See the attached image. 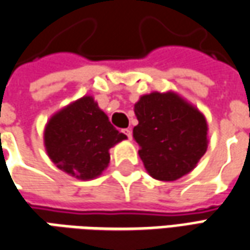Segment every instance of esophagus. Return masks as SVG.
I'll return each mask as SVG.
<instances>
[{"label":"esophagus","instance_id":"1","mask_svg":"<svg viewBox=\"0 0 250 250\" xmlns=\"http://www.w3.org/2000/svg\"><path fill=\"white\" fill-rule=\"evenodd\" d=\"M121 132L124 134H126V137H128L129 140H132V130H130V129H122Z\"/></svg>","mask_w":250,"mask_h":250}]
</instances>
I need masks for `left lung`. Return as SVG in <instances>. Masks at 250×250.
Masks as SVG:
<instances>
[{
  "mask_svg": "<svg viewBox=\"0 0 250 250\" xmlns=\"http://www.w3.org/2000/svg\"><path fill=\"white\" fill-rule=\"evenodd\" d=\"M133 137L152 178L172 182L196 167L207 149V122L195 106L172 91L143 95L134 105Z\"/></svg>",
  "mask_w": 250,
  "mask_h": 250,
  "instance_id": "left-lung-1",
  "label": "left lung"
}]
</instances>
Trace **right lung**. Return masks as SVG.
<instances>
[{
	"instance_id": "right-lung-1",
	"label": "right lung",
	"mask_w": 250,
	"mask_h": 250,
	"mask_svg": "<svg viewBox=\"0 0 250 250\" xmlns=\"http://www.w3.org/2000/svg\"><path fill=\"white\" fill-rule=\"evenodd\" d=\"M125 139L90 95L55 113L44 130L49 159L82 180L100 176L110 162L109 149Z\"/></svg>"
}]
</instances>
